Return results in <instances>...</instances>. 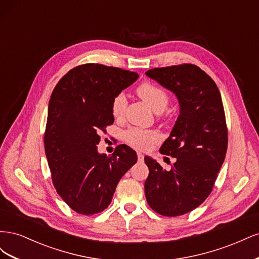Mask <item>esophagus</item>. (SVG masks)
Listing matches in <instances>:
<instances>
[{
    "mask_svg": "<svg viewBox=\"0 0 259 259\" xmlns=\"http://www.w3.org/2000/svg\"><path fill=\"white\" fill-rule=\"evenodd\" d=\"M137 156H138V162H144V154L143 153H140V152H138L137 153Z\"/></svg>",
    "mask_w": 259,
    "mask_h": 259,
    "instance_id": "34e87169",
    "label": "esophagus"
}]
</instances>
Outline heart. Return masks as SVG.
I'll use <instances>...</instances> for the list:
<instances>
[{
  "label": "heart",
  "mask_w": 259,
  "mask_h": 259,
  "mask_svg": "<svg viewBox=\"0 0 259 259\" xmlns=\"http://www.w3.org/2000/svg\"><path fill=\"white\" fill-rule=\"evenodd\" d=\"M137 94L139 97L150 106L153 111L164 110L168 104V96L166 92L162 90L160 86L155 85L151 82H145L139 85L137 89ZM127 100L123 93L117 94L113 98L111 110L112 114L116 119H120L123 116L125 108H126ZM124 138L126 143L137 149H149L152 145L159 142L160 134L158 132L152 130H144L133 127L125 132Z\"/></svg>",
  "instance_id": "b5f03b06"
}]
</instances>
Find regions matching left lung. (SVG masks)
Instances as JSON below:
<instances>
[{
  "label": "left lung",
  "mask_w": 259,
  "mask_h": 259,
  "mask_svg": "<svg viewBox=\"0 0 259 259\" xmlns=\"http://www.w3.org/2000/svg\"><path fill=\"white\" fill-rule=\"evenodd\" d=\"M146 75L174 93L179 103L174 127L160 148L176 162L165 170L145 156L146 199L156 213L180 216L205 201L225 161L228 131L223 100L213 79L195 65L155 68Z\"/></svg>",
  "instance_id": "left-lung-1"
}]
</instances>
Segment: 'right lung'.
I'll use <instances>...</instances> for the list:
<instances>
[{
  "instance_id": "1",
  "label": "right lung",
  "mask_w": 259,
  "mask_h": 259,
  "mask_svg": "<svg viewBox=\"0 0 259 259\" xmlns=\"http://www.w3.org/2000/svg\"><path fill=\"white\" fill-rule=\"evenodd\" d=\"M136 72L99 64L77 66L55 86L44 135L45 154L57 193L74 211L93 215L111 203L137 154L119 145L99 153V132L113 124V98L138 79Z\"/></svg>"
}]
</instances>
